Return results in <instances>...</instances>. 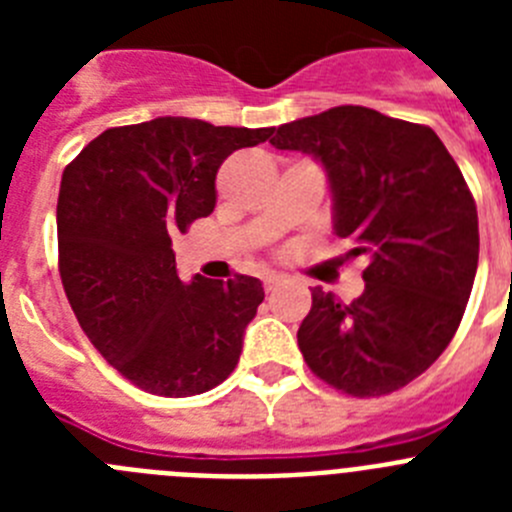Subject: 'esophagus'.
Returning <instances> with one entry per match:
<instances>
[{
  "label": "esophagus",
  "mask_w": 512,
  "mask_h": 512,
  "mask_svg": "<svg viewBox=\"0 0 512 512\" xmlns=\"http://www.w3.org/2000/svg\"><path fill=\"white\" fill-rule=\"evenodd\" d=\"M284 282H287V279L279 277V274H266V277H264V289H266V292H277V289L282 287Z\"/></svg>",
  "instance_id": "obj_1"
}]
</instances>
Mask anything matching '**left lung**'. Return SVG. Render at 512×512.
Listing matches in <instances>:
<instances>
[{
    "instance_id": "8db88e82",
    "label": "left lung",
    "mask_w": 512,
    "mask_h": 512,
    "mask_svg": "<svg viewBox=\"0 0 512 512\" xmlns=\"http://www.w3.org/2000/svg\"><path fill=\"white\" fill-rule=\"evenodd\" d=\"M271 146L310 153L333 192V230L366 256L351 305L312 289L297 346L312 374L354 397L400 390L449 346L479 261L477 205L428 125L343 104L274 130Z\"/></svg>"
}]
</instances>
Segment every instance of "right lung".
Segmentation results:
<instances>
[{"label":"right lung","instance_id":"right-lung-1","mask_svg":"<svg viewBox=\"0 0 512 512\" xmlns=\"http://www.w3.org/2000/svg\"><path fill=\"white\" fill-rule=\"evenodd\" d=\"M274 128L192 117L104 130L66 166L58 271L81 330L125 379L161 397L202 395L230 377L264 302L259 279L176 274L171 238L215 210V176Z\"/></svg>","mask_w":512,"mask_h":512}]
</instances>
